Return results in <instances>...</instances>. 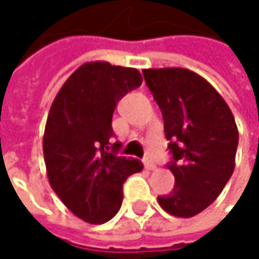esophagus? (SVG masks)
<instances>
[{
	"mask_svg": "<svg viewBox=\"0 0 259 259\" xmlns=\"http://www.w3.org/2000/svg\"><path fill=\"white\" fill-rule=\"evenodd\" d=\"M143 164H145V167L147 170H155V162L150 158H145L143 159Z\"/></svg>",
	"mask_w": 259,
	"mask_h": 259,
	"instance_id": "obj_1",
	"label": "esophagus"
}]
</instances>
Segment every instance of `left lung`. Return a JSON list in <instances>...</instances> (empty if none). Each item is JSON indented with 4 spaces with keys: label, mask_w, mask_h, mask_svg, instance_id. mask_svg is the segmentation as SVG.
I'll use <instances>...</instances> for the list:
<instances>
[{
    "label": "left lung",
    "mask_w": 259,
    "mask_h": 259,
    "mask_svg": "<svg viewBox=\"0 0 259 259\" xmlns=\"http://www.w3.org/2000/svg\"><path fill=\"white\" fill-rule=\"evenodd\" d=\"M143 76L162 113L171 155L167 167L176 179L173 191L158 201L173 216H195L218 198L234 171V116L218 91L194 71L153 68Z\"/></svg>",
    "instance_id": "8db88e82"
}]
</instances>
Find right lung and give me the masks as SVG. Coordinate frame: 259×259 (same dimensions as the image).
Returning a JSON list of instances; mask_svg holds the SVG:
<instances>
[{"label": "right lung", "mask_w": 259, "mask_h": 259, "mask_svg": "<svg viewBox=\"0 0 259 259\" xmlns=\"http://www.w3.org/2000/svg\"><path fill=\"white\" fill-rule=\"evenodd\" d=\"M142 81L136 68L88 62L68 77L50 107L43 137L50 186L89 224L113 218L123 182L143 168L139 159L117 155L119 143H110L117 103Z\"/></svg>", "instance_id": "right-lung-1"}]
</instances>
